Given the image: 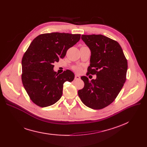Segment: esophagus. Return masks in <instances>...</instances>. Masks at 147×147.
Returning a JSON list of instances; mask_svg holds the SVG:
<instances>
[{
  "instance_id": "esophagus-1",
  "label": "esophagus",
  "mask_w": 147,
  "mask_h": 147,
  "mask_svg": "<svg viewBox=\"0 0 147 147\" xmlns=\"http://www.w3.org/2000/svg\"><path fill=\"white\" fill-rule=\"evenodd\" d=\"M80 77L79 75H77V74L75 75V78H74L75 80H79V79H80Z\"/></svg>"
}]
</instances>
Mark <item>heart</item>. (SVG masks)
<instances>
[{"label": "heart", "mask_w": 147, "mask_h": 147, "mask_svg": "<svg viewBox=\"0 0 147 147\" xmlns=\"http://www.w3.org/2000/svg\"><path fill=\"white\" fill-rule=\"evenodd\" d=\"M75 69L77 71H80V67H76Z\"/></svg>", "instance_id": "1"}]
</instances>
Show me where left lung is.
<instances>
[{
  "mask_svg": "<svg viewBox=\"0 0 147 147\" xmlns=\"http://www.w3.org/2000/svg\"><path fill=\"white\" fill-rule=\"evenodd\" d=\"M91 52L88 74L96 79L89 81L81 77L84 88L78 91L82 102L90 109H102L116 98L126 79L127 61L119 43L101 34L82 35Z\"/></svg>",
  "mask_w": 147,
  "mask_h": 147,
  "instance_id": "8db88e82",
  "label": "left lung"
}]
</instances>
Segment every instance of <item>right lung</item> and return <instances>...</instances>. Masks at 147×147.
Returning <instances> with one entry per match:
<instances>
[{"instance_id":"right-lung-1","label":"right lung","mask_w":147,"mask_h":147,"mask_svg":"<svg viewBox=\"0 0 147 147\" xmlns=\"http://www.w3.org/2000/svg\"><path fill=\"white\" fill-rule=\"evenodd\" d=\"M80 36L45 33L31 43L22 59L21 79L30 99L37 105L46 107L56 103L63 95L64 83L74 80V74L69 69L60 74L54 71L53 63L64 58Z\"/></svg>"}]
</instances>
